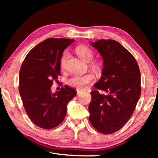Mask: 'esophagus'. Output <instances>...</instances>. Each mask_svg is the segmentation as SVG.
Returning <instances> with one entry per match:
<instances>
[{"instance_id": "34e87169", "label": "esophagus", "mask_w": 158, "mask_h": 158, "mask_svg": "<svg viewBox=\"0 0 158 158\" xmlns=\"http://www.w3.org/2000/svg\"><path fill=\"white\" fill-rule=\"evenodd\" d=\"M81 91L80 90H79V89L77 90V95H79L80 94H81Z\"/></svg>"}]
</instances>
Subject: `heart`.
Listing matches in <instances>:
<instances>
[{
    "mask_svg": "<svg viewBox=\"0 0 158 158\" xmlns=\"http://www.w3.org/2000/svg\"><path fill=\"white\" fill-rule=\"evenodd\" d=\"M77 54L85 62L89 63V68L97 74H102L103 71V63L100 60L94 59V52L86 45L81 44L77 47L75 49ZM69 58V53L68 52H64L60 59V67L61 69L65 68L66 63ZM95 80V76L93 73H87L83 75H74L69 78L67 81L69 86L77 88L78 89H84L90 83H92Z\"/></svg>",
    "mask_w": 158,
    "mask_h": 158,
    "instance_id": "1",
    "label": "heart"
}]
</instances>
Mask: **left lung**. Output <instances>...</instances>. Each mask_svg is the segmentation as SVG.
<instances>
[{
  "label": "left lung",
  "mask_w": 158,
  "mask_h": 158,
  "mask_svg": "<svg viewBox=\"0 0 158 158\" xmlns=\"http://www.w3.org/2000/svg\"><path fill=\"white\" fill-rule=\"evenodd\" d=\"M103 58L102 77L90 92L89 121L99 132L110 135L124 126L140 98L141 73L132 53L114 40L91 43ZM98 89L106 92L100 94Z\"/></svg>",
  "instance_id": "1"
}]
</instances>
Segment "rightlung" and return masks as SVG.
<instances>
[{
	"label": "right lung",
	"instance_id": "obj_1",
	"mask_svg": "<svg viewBox=\"0 0 158 158\" xmlns=\"http://www.w3.org/2000/svg\"><path fill=\"white\" fill-rule=\"evenodd\" d=\"M74 40L46 39L26 56L19 71V90L26 114L35 125L46 130L59 125L65 118L67 105L77 95L68 86L52 93L53 81L60 74V59Z\"/></svg>",
	"mask_w": 158,
	"mask_h": 158
}]
</instances>
